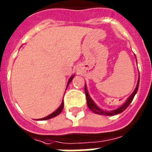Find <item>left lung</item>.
Listing matches in <instances>:
<instances>
[{
  "instance_id": "1",
  "label": "left lung",
  "mask_w": 152,
  "mask_h": 152,
  "mask_svg": "<svg viewBox=\"0 0 152 152\" xmlns=\"http://www.w3.org/2000/svg\"><path fill=\"white\" fill-rule=\"evenodd\" d=\"M139 83H140V77L138 79V82H137V87H136V89L134 90V91L132 92V94L130 95L129 99L126 100L125 103L123 104L122 106H120L119 108L116 109L114 110H111V111H104L102 110L99 107V106L96 105V104L93 102V100L91 99V97L89 96V94L88 92V90H87V88H84V90H85V95H86V98H87V104H88V108L90 109L91 110L93 111L94 113H98V114H103V115H106V116H112V115H116V114H118V113H121L122 111H124L125 109H127V107L129 106V104L131 103V102L132 101L133 99V98H134L135 95L137 94V90H138V88H139Z\"/></svg>"
}]
</instances>
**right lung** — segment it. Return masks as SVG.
<instances>
[{"instance_id":"1","label":"right lung","mask_w":152,"mask_h":152,"mask_svg":"<svg viewBox=\"0 0 152 152\" xmlns=\"http://www.w3.org/2000/svg\"><path fill=\"white\" fill-rule=\"evenodd\" d=\"M73 78H74V75L73 76H72L71 77L69 78V82H68V84H67V87H68V85L69 84V83L71 82ZM63 108H64V102H62L61 104V106H60L59 107H58V109H57V110H55L53 113H52L51 114H50V115H48L47 117H46V118H42V119H40V120H47V119H50V118H54V117H56V116H57L58 114H60V113H61V112L62 111Z\"/></svg>"}]
</instances>
